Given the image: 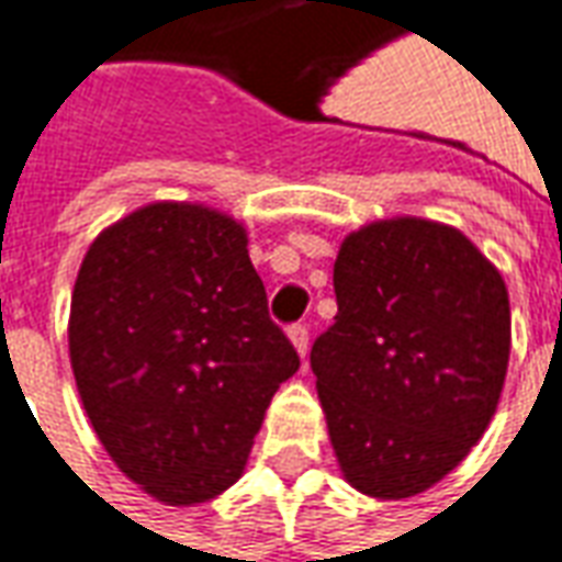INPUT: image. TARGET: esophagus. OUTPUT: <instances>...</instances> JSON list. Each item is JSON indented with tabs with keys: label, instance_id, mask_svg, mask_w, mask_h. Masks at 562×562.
Returning a JSON list of instances; mask_svg holds the SVG:
<instances>
[{
	"label": "esophagus",
	"instance_id": "obj_1",
	"mask_svg": "<svg viewBox=\"0 0 562 562\" xmlns=\"http://www.w3.org/2000/svg\"><path fill=\"white\" fill-rule=\"evenodd\" d=\"M289 339H292V345H295V351L304 358V355H307V345H311V333H307V326H304V323L289 326Z\"/></svg>",
	"mask_w": 562,
	"mask_h": 562
}]
</instances>
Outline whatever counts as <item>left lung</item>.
<instances>
[{"label":"left lung","mask_w":562,"mask_h":562,"mask_svg":"<svg viewBox=\"0 0 562 562\" xmlns=\"http://www.w3.org/2000/svg\"><path fill=\"white\" fill-rule=\"evenodd\" d=\"M339 314L311 370L341 475L401 501L432 488L488 429L510 360L504 277L460 229L395 217L345 236Z\"/></svg>","instance_id":"left-lung-1"}]
</instances>
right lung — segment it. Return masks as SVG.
Masks as SVG:
<instances>
[{"instance_id":"1","label":"right lung","mask_w":562,"mask_h":562,"mask_svg":"<svg viewBox=\"0 0 562 562\" xmlns=\"http://www.w3.org/2000/svg\"><path fill=\"white\" fill-rule=\"evenodd\" d=\"M70 367L117 470L170 507L226 492L263 411L299 370L229 214L155 202L89 245L70 295Z\"/></svg>"}]
</instances>
